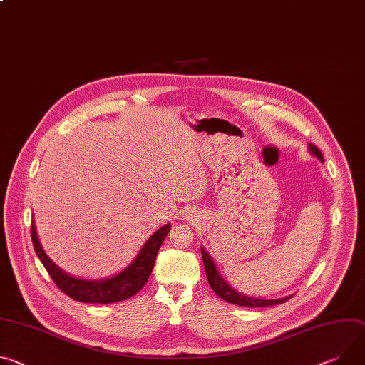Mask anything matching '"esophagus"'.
I'll list each match as a JSON object with an SVG mask.
<instances>
[{
    "label": "esophagus",
    "mask_w": 365,
    "mask_h": 365,
    "mask_svg": "<svg viewBox=\"0 0 365 365\" xmlns=\"http://www.w3.org/2000/svg\"><path fill=\"white\" fill-rule=\"evenodd\" d=\"M192 217H193V214H192L190 211H187V214H186V218H187V220H190Z\"/></svg>",
    "instance_id": "34e87169"
}]
</instances>
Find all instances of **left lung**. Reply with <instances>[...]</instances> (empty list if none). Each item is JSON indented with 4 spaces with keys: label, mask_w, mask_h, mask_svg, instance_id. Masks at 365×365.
Wrapping results in <instances>:
<instances>
[{
    "label": "left lung",
    "mask_w": 365,
    "mask_h": 365,
    "mask_svg": "<svg viewBox=\"0 0 365 365\" xmlns=\"http://www.w3.org/2000/svg\"><path fill=\"white\" fill-rule=\"evenodd\" d=\"M309 150L314 157H317L323 163V155L316 145L309 144ZM201 253H202V260H204V267H205L207 279L210 282V287L214 289V292L218 297L222 298L224 302L240 306V307H269V306H275V304H282L291 298V295H288L284 298H275V300H263V298L245 295V294L236 291L235 288H231V285H228V282H225V279L217 271L214 260L211 259V256L208 255V252L204 247H201Z\"/></svg>",
    "instance_id": "obj_1"
}]
</instances>
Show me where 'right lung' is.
<instances>
[{"mask_svg":"<svg viewBox=\"0 0 365 365\" xmlns=\"http://www.w3.org/2000/svg\"><path fill=\"white\" fill-rule=\"evenodd\" d=\"M170 227L172 225L169 222L163 225L161 228H158L155 233L145 242V245L143 246L137 257L132 260V263L126 269H123L122 272H119L112 278L97 279V281L74 278L68 274H65L62 269H59L42 249L41 242L38 239L35 221H31L30 233H31L33 247H35L38 257L41 259L42 264L46 268L55 285L63 294H67L76 302L109 304V303H116V302L126 300V298H130L145 285L154 268L158 249L170 231Z\"/></svg>","mask_w":365,"mask_h":365,"instance_id":"add662e5","label":"right lung"}]
</instances>
